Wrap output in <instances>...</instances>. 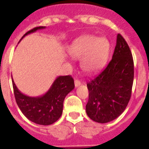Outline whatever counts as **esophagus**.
<instances>
[{
	"mask_svg": "<svg viewBox=\"0 0 149 149\" xmlns=\"http://www.w3.org/2000/svg\"><path fill=\"white\" fill-rule=\"evenodd\" d=\"M81 84V82L79 81V80H75V81H74V86H75V87H78Z\"/></svg>",
	"mask_w": 149,
	"mask_h": 149,
	"instance_id": "34e87169",
	"label": "esophagus"
}]
</instances>
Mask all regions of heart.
<instances>
[{"mask_svg":"<svg viewBox=\"0 0 149 149\" xmlns=\"http://www.w3.org/2000/svg\"><path fill=\"white\" fill-rule=\"evenodd\" d=\"M110 52V43L104 37L86 35L79 38L69 50L74 59H81V66L86 73L101 69L106 63Z\"/></svg>","mask_w":149,"mask_h":149,"instance_id":"b5f03b06","label":"heart"}]
</instances>
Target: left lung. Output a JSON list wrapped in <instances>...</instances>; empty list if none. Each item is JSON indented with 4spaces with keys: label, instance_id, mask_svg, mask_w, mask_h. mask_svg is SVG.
<instances>
[{
    "label": "left lung",
    "instance_id": "left-lung-1",
    "mask_svg": "<svg viewBox=\"0 0 149 149\" xmlns=\"http://www.w3.org/2000/svg\"><path fill=\"white\" fill-rule=\"evenodd\" d=\"M134 74L131 51L122 35L118 34L112 60L87 83L88 116L98 123H107L119 117L131 98Z\"/></svg>",
    "mask_w": 149,
    "mask_h": 149
}]
</instances>
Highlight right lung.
Wrapping results in <instances>:
<instances>
[{"mask_svg":"<svg viewBox=\"0 0 149 149\" xmlns=\"http://www.w3.org/2000/svg\"><path fill=\"white\" fill-rule=\"evenodd\" d=\"M44 28L45 27H36L30 30L21 40L25 36ZM12 81L15 101L22 113L30 121L42 125H49L60 119L65 96L74 88L72 76H59L45 94L39 97H30L18 90L13 78Z\"/></svg>","mask_w":149,"mask_h":149,"instance_id":"right-lung-1","label":"right lung"}]
</instances>
